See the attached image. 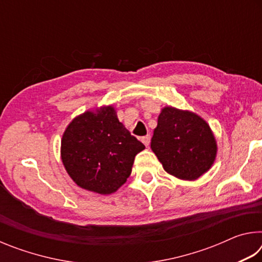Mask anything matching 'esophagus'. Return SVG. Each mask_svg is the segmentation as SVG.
<instances>
[{"label": "esophagus", "instance_id": "1", "mask_svg": "<svg viewBox=\"0 0 262 262\" xmlns=\"http://www.w3.org/2000/svg\"><path fill=\"white\" fill-rule=\"evenodd\" d=\"M150 139H151V136H150V135H147V136L142 137V142H143L145 147H148V145L150 144Z\"/></svg>", "mask_w": 262, "mask_h": 262}]
</instances>
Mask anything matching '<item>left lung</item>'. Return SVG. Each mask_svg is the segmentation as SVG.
<instances>
[{"label": "left lung", "mask_w": 262, "mask_h": 262, "mask_svg": "<svg viewBox=\"0 0 262 262\" xmlns=\"http://www.w3.org/2000/svg\"><path fill=\"white\" fill-rule=\"evenodd\" d=\"M151 149L167 173L184 180H195L209 170L217 150L208 123L196 114L174 107L162 110Z\"/></svg>", "instance_id": "left-lung-1"}]
</instances>
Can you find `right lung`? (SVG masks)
<instances>
[{
  "mask_svg": "<svg viewBox=\"0 0 262 262\" xmlns=\"http://www.w3.org/2000/svg\"><path fill=\"white\" fill-rule=\"evenodd\" d=\"M144 148L107 106L70 122L61 141V157L79 187L111 194L126 183L135 156Z\"/></svg>",
  "mask_w": 262,
  "mask_h": 262,
  "instance_id": "add662e5",
  "label": "right lung"
}]
</instances>
